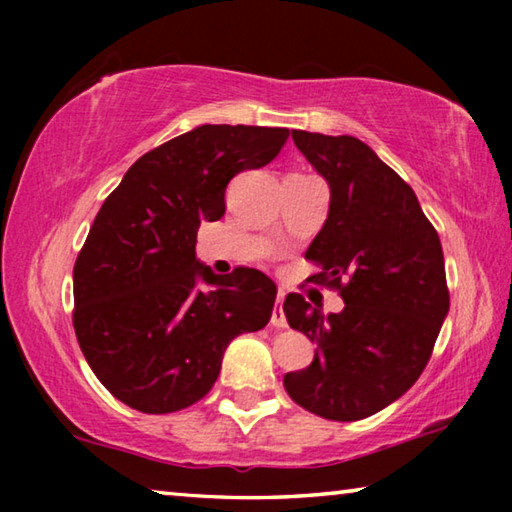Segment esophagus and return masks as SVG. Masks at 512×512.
<instances>
[{
	"mask_svg": "<svg viewBox=\"0 0 512 512\" xmlns=\"http://www.w3.org/2000/svg\"><path fill=\"white\" fill-rule=\"evenodd\" d=\"M284 289H277V298H275V307H273V314H271V325L277 329H284L287 327V316H284L282 311V302H284Z\"/></svg>",
	"mask_w": 512,
	"mask_h": 512,
	"instance_id": "esophagus-1",
	"label": "esophagus"
}]
</instances>
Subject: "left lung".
I'll list each match as a JSON object with an SVG mask.
<instances>
[{
	"mask_svg": "<svg viewBox=\"0 0 512 512\" xmlns=\"http://www.w3.org/2000/svg\"><path fill=\"white\" fill-rule=\"evenodd\" d=\"M291 137L329 185L327 221L305 257L345 307L325 316L289 293V325L318 348L311 366L284 375V388L320 418L361 420L402 397L427 366L449 311L443 246L413 189L368 144L352 135Z\"/></svg>",
	"mask_w": 512,
	"mask_h": 512,
	"instance_id": "left-lung-1",
	"label": "left lung"
}]
</instances>
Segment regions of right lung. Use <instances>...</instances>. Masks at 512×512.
Listing matches in <instances>:
<instances>
[{
  "label": "right lung",
  "instance_id": "1",
  "mask_svg": "<svg viewBox=\"0 0 512 512\" xmlns=\"http://www.w3.org/2000/svg\"><path fill=\"white\" fill-rule=\"evenodd\" d=\"M289 128L205 124L144 153L103 201L74 264V332L108 391L142 413L201 400L239 334L266 327L275 282L214 275L196 259L203 221L225 214L239 171L271 162Z\"/></svg>",
  "mask_w": 512,
  "mask_h": 512
}]
</instances>
